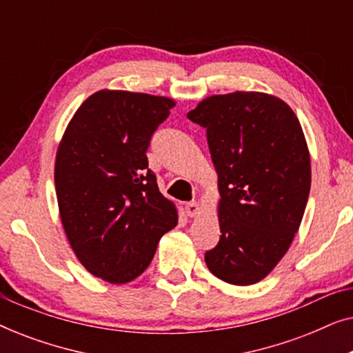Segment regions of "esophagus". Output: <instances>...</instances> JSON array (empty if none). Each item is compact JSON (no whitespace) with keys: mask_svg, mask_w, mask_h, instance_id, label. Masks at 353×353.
<instances>
[{"mask_svg":"<svg viewBox=\"0 0 353 353\" xmlns=\"http://www.w3.org/2000/svg\"><path fill=\"white\" fill-rule=\"evenodd\" d=\"M185 210H186L188 216H197L201 214L199 204H197V202H188V204L185 205Z\"/></svg>","mask_w":353,"mask_h":353,"instance_id":"obj_1","label":"esophagus"}]
</instances>
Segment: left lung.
Wrapping results in <instances>:
<instances>
[{"label":"left lung","instance_id":"8db88e82","mask_svg":"<svg viewBox=\"0 0 353 353\" xmlns=\"http://www.w3.org/2000/svg\"><path fill=\"white\" fill-rule=\"evenodd\" d=\"M188 119L207 130L219 175L220 241L205 252L216 278L259 283L288 252L310 192L302 127L279 98L236 91L205 98Z\"/></svg>","mask_w":353,"mask_h":353}]
</instances>
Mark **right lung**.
Here are the masks:
<instances>
[{
    "label": "right lung",
    "mask_w": 353,
    "mask_h": 353,
    "mask_svg": "<svg viewBox=\"0 0 353 353\" xmlns=\"http://www.w3.org/2000/svg\"><path fill=\"white\" fill-rule=\"evenodd\" d=\"M175 101L101 90L80 105L57 148L59 214L77 259L94 276L123 284L149 267L175 228V204L161 194L146 151Z\"/></svg>",
    "instance_id": "add662e5"
}]
</instances>
